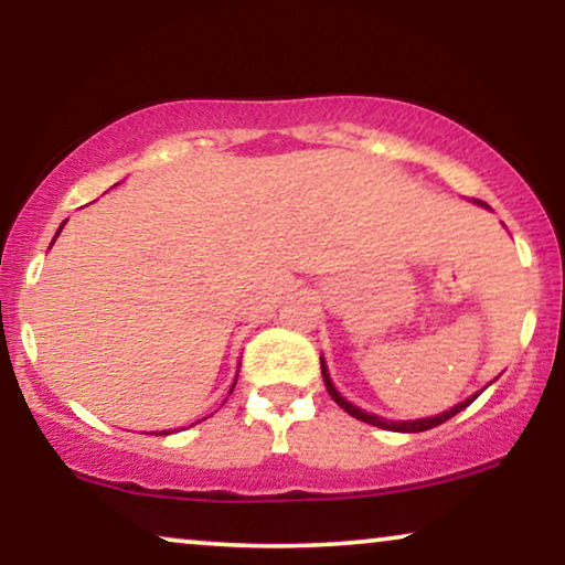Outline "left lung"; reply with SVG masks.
I'll return each mask as SVG.
<instances>
[{"label":"left lung","instance_id":"left-lung-1","mask_svg":"<svg viewBox=\"0 0 565 565\" xmlns=\"http://www.w3.org/2000/svg\"><path fill=\"white\" fill-rule=\"evenodd\" d=\"M480 206H486L488 209V204H483V201H478ZM320 370H322V380H326V387H328V395L333 397V401L341 405V408L349 413V416H353V418H359V420H364V424H372V426H380V428H387V431H405V434H416V431H428V428H434V426H439V424H445V420H449L452 416H457V413L460 411H465L468 408V405L476 401V397L480 395H472V397H468V401H462L460 405H455V408H449V411H445V413H439V416H431V418H416V420H387V418H382V416H372V413H366V411H361V408H356V405L353 403H349L345 401V397H341V393H338L335 390V385L333 382H330V374H328V366H326V361L320 359Z\"/></svg>","mask_w":565,"mask_h":565}]
</instances>
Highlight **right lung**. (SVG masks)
I'll list each match as a JSON object with an SVG mask.
<instances>
[{
    "label": "right lung",
    "instance_id": "obj_1",
    "mask_svg": "<svg viewBox=\"0 0 565 565\" xmlns=\"http://www.w3.org/2000/svg\"><path fill=\"white\" fill-rule=\"evenodd\" d=\"M62 227H64V224H62ZM62 227H58V232H62ZM58 232H56V235H58ZM235 385H237V380H235ZM235 385H232V390H235ZM232 390H230V395H232ZM164 434H168V431H162V436Z\"/></svg>",
    "mask_w": 565,
    "mask_h": 565
}]
</instances>
